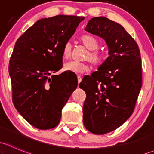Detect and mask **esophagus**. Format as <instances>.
Segmentation results:
<instances>
[{"label":"esophagus","mask_w":154,"mask_h":154,"mask_svg":"<svg viewBox=\"0 0 154 154\" xmlns=\"http://www.w3.org/2000/svg\"><path fill=\"white\" fill-rule=\"evenodd\" d=\"M77 80H78V84H79V83H80V82H81V80H82L81 76H80V75L77 76Z\"/></svg>","instance_id":"34e87169"}]
</instances>
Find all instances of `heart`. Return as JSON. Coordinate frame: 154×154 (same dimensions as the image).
I'll use <instances>...</instances> for the list:
<instances>
[{
    "label": "heart",
    "mask_w": 154,
    "mask_h": 154,
    "mask_svg": "<svg viewBox=\"0 0 154 154\" xmlns=\"http://www.w3.org/2000/svg\"><path fill=\"white\" fill-rule=\"evenodd\" d=\"M80 41L82 44L89 50L87 53L86 57V60H89L94 66H99L103 61V55L99 51V42L95 37L91 35H83L80 38ZM72 52V46L70 42H66L64 45L62 51L63 57L68 60L71 57ZM64 69L66 71H71L75 74H81L87 72L89 70V66L88 63H80V62L71 61L64 65Z\"/></svg>",
    "instance_id": "obj_1"
}]
</instances>
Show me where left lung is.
Segmentation results:
<instances>
[{
    "instance_id": "8db88e82",
    "label": "left lung",
    "mask_w": 154,
    "mask_h": 154,
    "mask_svg": "<svg viewBox=\"0 0 154 154\" xmlns=\"http://www.w3.org/2000/svg\"><path fill=\"white\" fill-rule=\"evenodd\" d=\"M85 30L106 41L109 57L79 86L86 94L83 124L94 134L113 131L130 118L142 87V60L136 42L118 23L95 17Z\"/></svg>"
}]
</instances>
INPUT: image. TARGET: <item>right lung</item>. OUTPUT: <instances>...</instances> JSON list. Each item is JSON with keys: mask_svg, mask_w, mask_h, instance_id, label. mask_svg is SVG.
<instances>
[{"mask_svg": "<svg viewBox=\"0 0 154 154\" xmlns=\"http://www.w3.org/2000/svg\"><path fill=\"white\" fill-rule=\"evenodd\" d=\"M84 17L59 15L38 20L15 42L9 63L12 102L40 130L60 122L62 109L77 88L74 73L53 75L63 67L62 51Z\"/></svg>", "mask_w": 154, "mask_h": 154, "instance_id": "obj_1", "label": "right lung"}]
</instances>
